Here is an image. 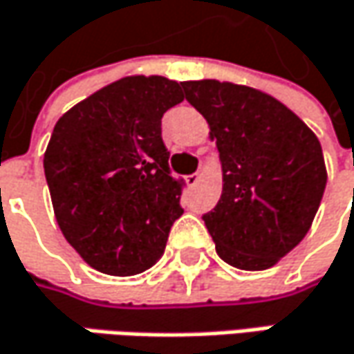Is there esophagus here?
I'll return each instance as SVG.
<instances>
[{
	"label": "esophagus",
	"mask_w": 354,
	"mask_h": 354,
	"mask_svg": "<svg viewBox=\"0 0 354 354\" xmlns=\"http://www.w3.org/2000/svg\"><path fill=\"white\" fill-rule=\"evenodd\" d=\"M198 180H200V172H194V174H188V176H186V184H188V186H196Z\"/></svg>",
	"instance_id": "esophagus-1"
}]
</instances>
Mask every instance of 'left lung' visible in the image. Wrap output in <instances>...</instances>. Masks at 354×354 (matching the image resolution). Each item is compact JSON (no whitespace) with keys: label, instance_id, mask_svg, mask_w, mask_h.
Returning a JSON list of instances; mask_svg holds the SVG:
<instances>
[{"label":"left lung","instance_id":"1","mask_svg":"<svg viewBox=\"0 0 354 354\" xmlns=\"http://www.w3.org/2000/svg\"><path fill=\"white\" fill-rule=\"evenodd\" d=\"M210 124L222 160V196L202 220L224 262L264 270L308 232L326 168L319 138L272 95L230 82H182Z\"/></svg>","mask_w":354,"mask_h":354}]
</instances>
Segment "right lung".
<instances>
[{"label": "right lung", "mask_w": 354, "mask_h": 354, "mask_svg": "<svg viewBox=\"0 0 354 354\" xmlns=\"http://www.w3.org/2000/svg\"><path fill=\"white\" fill-rule=\"evenodd\" d=\"M182 84L130 75L62 115L44 170L55 220L92 268L132 277L164 254L184 208V180L168 166L162 115L184 100Z\"/></svg>", "instance_id": "right-lung-1"}]
</instances>
